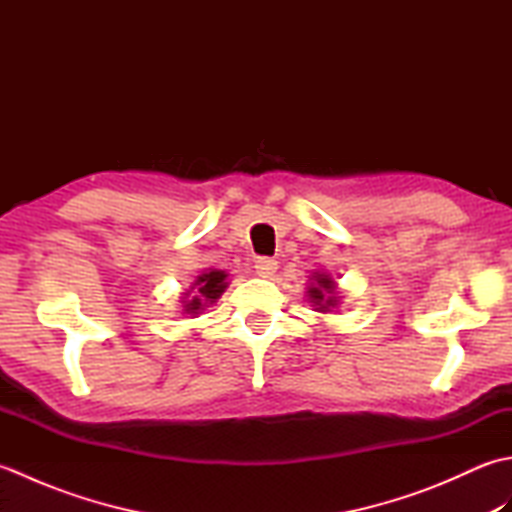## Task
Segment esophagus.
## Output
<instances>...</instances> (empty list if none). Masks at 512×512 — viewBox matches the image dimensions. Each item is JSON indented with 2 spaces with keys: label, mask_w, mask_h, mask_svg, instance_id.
I'll list each match as a JSON object with an SVG mask.
<instances>
[{
  "label": "esophagus",
  "mask_w": 512,
  "mask_h": 512,
  "mask_svg": "<svg viewBox=\"0 0 512 512\" xmlns=\"http://www.w3.org/2000/svg\"><path fill=\"white\" fill-rule=\"evenodd\" d=\"M255 270L259 277H273L277 273V262L273 257H257L255 259Z\"/></svg>",
  "instance_id": "obj_1"
}]
</instances>
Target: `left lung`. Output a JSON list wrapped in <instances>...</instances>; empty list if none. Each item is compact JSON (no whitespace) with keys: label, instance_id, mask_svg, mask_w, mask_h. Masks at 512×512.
<instances>
[{"label":"left lung","instance_id":"8db88e82","mask_svg":"<svg viewBox=\"0 0 512 512\" xmlns=\"http://www.w3.org/2000/svg\"><path fill=\"white\" fill-rule=\"evenodd\" d=\"M332 290H334V281L325 275H317V288H310V297L314 303H317V306L328 310V308H334V303H336L334 297H325V295H332Z\"/></svg>","mask_w":512,"mask_h":512}]
</instances>
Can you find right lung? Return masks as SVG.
Returning a JSON list of instances; mask_svg holds the SVG:
<instances>
[{"mask_svg": "<svg viewBox=\"0 0 512 512\" xmlns=\"http://www.w3.org/2000/svg\"><path fill=\"white\" fill-rule=\"evenodd\" d=\"M224 270H211V273H204L202 277H198V281H195V286H198V292L200 295H195L189 303H187V312H198L202 310V306L206 301H215L217 297L222 295L226 284H224Z\"/></svg>", "mask_w": 512, "mask_h": 512, "instance_id": "1", "label": "right lung"}]
</instances>
